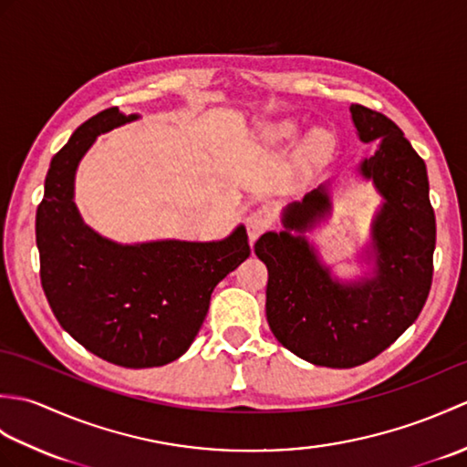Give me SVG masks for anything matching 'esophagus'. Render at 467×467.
I'll return each instance as SVG.
<instances>
[{
	"label": "esophagus",
	"mask_w": 467,
	"mask_h": 467,
	"mask_svg": "<svg viewBox=\"0 0 467 467\" xmlns=\"http://www.w3.org/2000/svg\"><path fill=\"white\" fill-rule=\"evenodd\" d=\"M273 224V216L266 208H256L249 216H246V233H249L251 243H254L259 236Z\"/></svg>",
	"instance_id": "34e87169"
}]
</instances>
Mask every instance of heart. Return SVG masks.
I'll return each mask as SVG.
<instances>
[{"label": "heart", "instance_id": "obj_1", "mask_svg": "<svg viewBox=\"0 0 467 467\" xmlns=\"http://www.w3.org/2000/svg\"><path fill=\"white\" fill-rule=\"evenodd\" d=\"M296 132H299V128H296L295 122L281 120V122L271 124L269 128H266L263 138H265V142H269V144H279V142L293 140V138L296 136ZM325 146H327L325 132L317 130V132H313L309 136V140H306L305 148H306V152H309V154H319V152L325 150Z\"/></svg>", "mask_w": 467, "mask_h": 467}]
</instances>
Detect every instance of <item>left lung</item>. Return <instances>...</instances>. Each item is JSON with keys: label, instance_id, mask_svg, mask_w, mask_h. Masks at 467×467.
I'll use <instances>...</instances> for the list:
<instances>
[{"label": "left lung", "instance_id": "8db88e82", "mask_svg": "<svg viewBox=\"0 0 467 467\" xmlns=\"http://www.w3.org/2000/svg\"><path fill=\"white\" fill-rule=\"evenodd\" d=\"M349 112L361 142H379L357 168L383 196L365 251L373 275L335 279L305 239L303 233L331 213L327 184L285 208V231L265 233L254 243L269 271L266 321L273 335L301 359L335 369L371 361L418 319L431 289L435 249L425 162L381 112L361 104H351Z\"/></svg>", "mask_w": 467, "mask_h": 467}]
</instances>
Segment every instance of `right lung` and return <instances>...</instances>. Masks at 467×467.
<instances>
[{"label": "right lung", "instance_id": "1", "mask_svg": "<svg viewBox=\"0 0 467 467\" xmlns=\"http://www.w3.org/2000/svg\"><path fill=\"white\" fill-rule=\"evenodd\" d=\"M136 118L108 108L52 158L36 213V243L39 279L59 325L102 359L142 369L186 353L214 286L251 254V246L243 224L213 243L120 244L82 221L74 202L78 164L96 136Z\"/></svg>", "mask_w": 467, "mask_h": 467}]
</instances>
